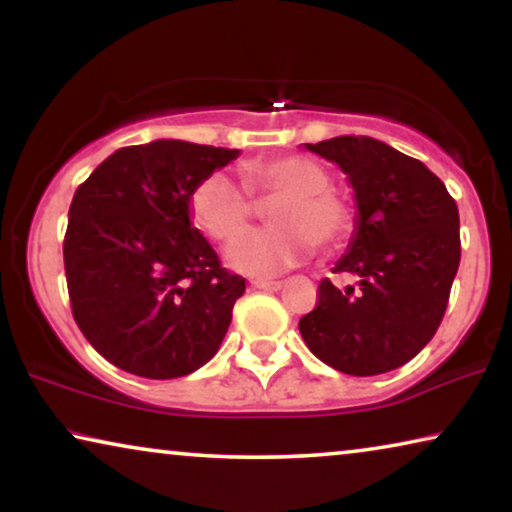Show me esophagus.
Returning <instances> with one entry per match:
<instances>
[{
    "mask_svg": "<svg viewBox=\"0 0 512 512\" xmlns=\"http://www.w3.org/2000/svg\"><path fill=\"white\" fill-rule=\"evenodd\" d=\"M253 283V287H257V290H266V292H276L283 287V280H264V278H255L250 280Z\"/></svg>",
    "mask_w": 512,
    "mask_h": 512,
    "instance_id": "1",
    "label": "esophagus"
}]
</instances>
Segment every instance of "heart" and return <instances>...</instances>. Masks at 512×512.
Listing matches in <instances>:
<instances>
[{
  "label": "heart",
  "mask_w": 512,
  "mask_h": 512,
  "mask_svg": "<svg viewBox=\"0 0 512 512\" xmlns=\"http://www.w3.org/2000/svg\"><path fill=\"white\" fill-rule=\"evenodd\" d=\"M329 185L327 169L311 157L250 160L241 167V181L227 171L201 178L192 190L190 211L211 239L229 241L252 219L254 198L260 203L273 200L267 214L272 229L238 235L240 239L225 248L229 269L271 278L304 262L315 246L331 250L350 236V206Z\"/></svg>",
  "instance_id": "heart-1"
}]
</instances>
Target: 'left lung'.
Returning a JSON list of instances; mask_svg holds the SVG:
<instances>
[{
    "mask_svg": "<svg viewBox=\"0 0 512 512\" xmlns=\"http://www.w3.org/2000/svg\"><path fill=\"white\" fill-rule=\"evenodd\" d=\"M304 146L338 164L355 192V232L334 271L355 276L357 287L322 280L301 336L341 373L399 369L431 341L448 306L462 257L455 199L420 160L371 136Z\"/></svg>",
    "mask_w": 512,
    "mask_h": 512,
    "instance_id": "left-lung-1",
    "label": "left lung"
}]
</instances>
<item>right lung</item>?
<instances>
[{
	"label": "right lung",
	"instance_id": "add662e5",
	"mask_svg": "<svg viewBox=\"0 0 512 512\" xmlns=\"http://www.w3.org/2000/svg\"><path fill=\"white\" fill-rule=\"evenodd\" d=\"M241 150L157 139L115 150L78 185L64 236L76 325L141 378H181L225 338L246 280L192 227L194 185Z\"/></svg>",
	"mask_w": 512,
	"mask_h": 512
}]
</instances>
